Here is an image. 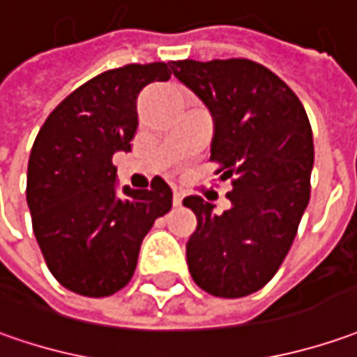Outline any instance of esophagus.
Listing matches in <instances>:
<instances>
[{
	"instance_id": "1",
	"label": "esophagus",
	"mask_w": 357,
	"mask_h": 357,
	"mask_svg": "<svg viewBox=\"0 0 357 357\" xmlns=\"http://www.w3.org/2000/svg\"><path fill=\"white\" fill-rule=\"evenodd\" d=\"M183 191L181 190H174V205H181V202H183Z\"/></svg>"
}]
</instances>
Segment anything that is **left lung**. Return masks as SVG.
Masks as SVG:
<instances>
[{
    "label": "left lung",
    "instance_id": "8db88e82",
    "mask_svg": "<svg viewBox=\"0 0 357 357\" xmlns=\"http://www.w3.org/2000/svg\"><path fill=\"white\" fill-rule=\"evenodd\" d=\"M169 67L213 116L211 162L233 178L231 207L190 195L197 217L185 255L191 278L219 298H241L275 277L310 199L312 128L290 86L249 59L172 61ZM217 169V172H221Z\"/></svg>",
    "mask_w": 357,
    "mask_h": 357
}]
</instances>
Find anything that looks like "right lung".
<instances>
[{"label": "right lung", "instance_id": "1", "mask_svg": "<svg viewBox=\"0 0 357 357\" xmlns=\"http://www.w3.org/2000/svg\"><path fill=\"white\" fill-rule=\"evenodd\" d=\"M172 77L166 63L110 68L79 86L39 130L27 166L33 233L51 275L82 296L124 289L146 233L172 209V190L155 176L150 190L118 197L112 155L130 152L136 98Z\"/></svg>", "mask_w": 357, "mask_h": 357}]
</instances>
